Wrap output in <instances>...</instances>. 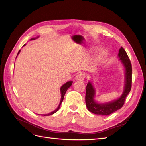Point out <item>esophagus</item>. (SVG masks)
Returning <instances> with one entry per match:
<instances>
[{"instance_id":"1","label":"esophagus","mask_w":146,"mask_h":146,"mask_svg":"<svg viewBox=\"0 0 146 146\" xmlns=\"http://www.w3.org/2000/svg\"><path fill=\"white\" fill-rule=\"evenodd\" d=\"M85 74L84 73H82V72H79L78 73L76 76V78L77 80H78V81H83L84 79H85Z\"/></svg>"}]
</instances>
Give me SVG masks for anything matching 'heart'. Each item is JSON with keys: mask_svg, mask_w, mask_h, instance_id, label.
Segmentation results:
<instances>
[{"mask_svg": "<svg viewBox=\"0 0 146 146\" xmlns=\"http://www.w3.org/2000/svg\"><path fill=\"white\" fill-rule=\"evenodd\" d=\"M106 55H107V52H105V51L103 52L98 58V60H101L104 59L105 58V56H106Z\"/></svg>", "mask_w": 146, "mask_h": 146, "instance_id": "1", "label": "heart"}]
</instances>
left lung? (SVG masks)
<instances>
[{
	"label": "left lung",
	"instance_id": "8db88e82",
	"mask_svg": "<svg viewBox=\"0 0 146 146\" xmlns=\"http://www.w3.org/2000/svg\"><path fill=\"white\" fill-rule=\"evenodd\" d=\"M119 58L124 66L125 69L124 90L121 96L119 99L110 102L99 104L94 100L95 90L90 82L86 85L85 102L88 110L92 113L102 116H108L117 110L121 109L125 102V100L131 88L132 83V67L130 60L125 50L123 47L119 49Z\"/></svg>",
	"mask_w": 146,
	"mask_h": 146
}]
</instances>
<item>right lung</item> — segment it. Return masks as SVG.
<instances>
[{
    "label": "right lung",
    "instance_id": "1",
    "mask_svg": "<svg viewBox=\"0 0 146 146\" xmlns=\"http://www.w3.org/2000/svg\"><path fill=\"white\" fill-rule=\"evenodd\" d=\"M33 39H34V38H32V39H31V40H33ZM24 46H25V45H24ZM20 51H21V50H19V51L18 52V53H17V55H18V54H19ZM72 83V81H69V82H66L65 84H64V85H63L61 87V88H60V91H61V100H60V104H59V105H58V107H57V108H56L55 110H54V111H52V112H51V113H48V114H41V115L45 116H49V115H52V114L55 113L57 111H58V110L60 109V105H61V103H62V102H63V100L64 96V94H65V93H66V91H67L68 88H69L70 86H71Z\"/></svg>",
    "mask_w": 146,
    "mask_h": 146
}]
</instances>
